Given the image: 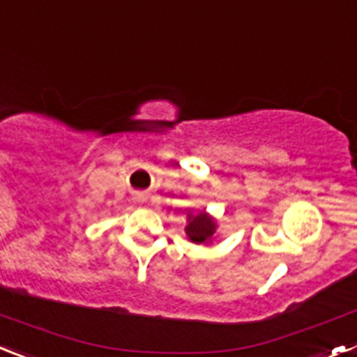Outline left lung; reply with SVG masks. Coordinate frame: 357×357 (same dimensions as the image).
Instances as JSON below:
<instances>
[{"label":"left lung","instance_id":"8db88e82","mask_svg":"<svg viewBox=\"0 0 357 357\" xmlns=\"http://www.w3.org/2000/svg\"><path fill=\"white\" fill-rule=\"evenodd\" d=\"M188 221L190 222L187 226V235L192 243H206L215 231V222H213L212 217H208L204 212H201L196 217H190Z\"/></svg>","mask_w":357,"mask_h":357}]
</instances>
